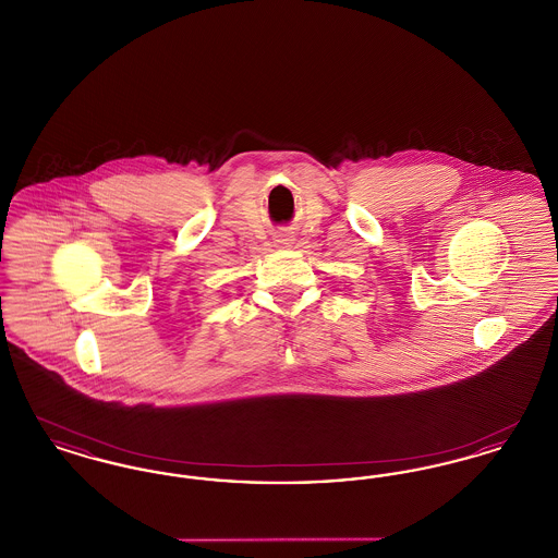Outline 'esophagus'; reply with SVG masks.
Wrapping results in <instances>:
<instances>
[{"label":"esophagus","instance_id":"obj_1","mask_svg":"<svg viewBox=\"0 0 558 558\" xmlns=\"http://www.w3.org/2000/svg\"><path fill=\"white\" fill-rule=\"evenodd\" d=\"M291 234H278V236H276V244H280V246H287V244H291Z\"/></svg>","mask_w":558,"mask_h":558}]
</instances>
